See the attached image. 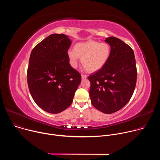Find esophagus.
<instances>
[{"label":"esophagus","mask_w":160,"mask_h":160,"mask_svg":"<svg viewBox=\"0 0 160 160\" xmlns=\"http://www.w3.org/2000/svg\"><path fill=\"white\" fill-rule=\"evenodd\" d=\"M87 78V75H82V79H86Z\"/></svg>","instance_id":"obj_1"}]
</instances>
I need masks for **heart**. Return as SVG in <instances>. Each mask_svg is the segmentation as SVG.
<instances>
[{
    "label": "heart",
    "mask_w": 160,
    "mask_h": 160,
    "mask_svg": "<svg viewBox=\"0 0 160 160\" xmlns=\"http://www.w3.org/2000/svg\"><path fill=\"white\" fill-rule=\"evenodd\" d=\"M67 54L72 67L76 68L78 59L81 58L82 64L86 70L96 72L108 62L111 56V48L107 43L90 40L76 43L73 50L68 51Z\"/></svg>",
    "instance_id": "heart-1"
}]
</instances>
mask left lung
<instances>
[{"instance_id": "1", "label": "left lung", "mask_w": 160, "mask_h": 160, "mask_svg": "<svg viewBox=\"0 0 160 160\" xmlns=\"http://www.w3.org/2000/svg\"><path fill=\"white\" fill-rule=\"evenodd\" d=\"M105 42L111 46V56L101 70L88 77L89 96L99 111L111 114L130 101L137 81V68L132 49L120 39L110 37Z\"/></svg>"}]
</instances>
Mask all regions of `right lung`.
I'll return each instance as SVG.
<instances>
[{
    "label": "right lung",
    "instance_id": "obj_1",
    "mask_svg": "<svg viewBox=\"0 0 160 160\" xmlns=\"http://www.w3.org/2000/svg\"><path fill=\"white\" fill-rule=\"evenodd\" d=\"M72 44L64 34H52L33 49L27 82L35 103L50 113L69 107L81 82V75L70 64L68 51Z\"/></svg>",
    "mask_w": 160,
    "mask_h": 160
}]
</instances>
